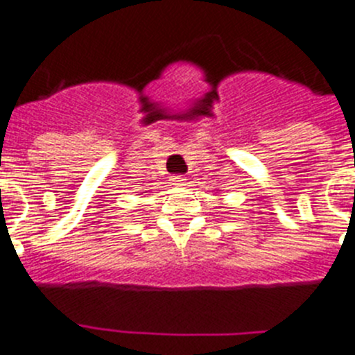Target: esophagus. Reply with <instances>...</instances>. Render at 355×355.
<instances>
[{"label":"esophagus","mask_w":355,"mask_h":355,"mask_svg":"<svg viewBox=\"0 0 355 355\" xmlns=\"http://www.w3.org/2000/svg\"><path fill=\"white\" fill-rule=\"evenodd\" d=\"M184 181H187L184 175H174V178H172V183L174 184H184Z\"/></svg>","instance_id":"1"}]
</instances>
